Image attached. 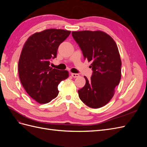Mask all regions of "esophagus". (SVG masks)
Segmentation results:
<instances>
[{
    "instance_id": "1",
    "label": "esophagus",
    "mask_w": 147,
    "mask_h": 147,
    "mask_svg": "<svg viewBox=\"0 0 147 147\" xmlns=\"http://www.w3.org/2000/svg\"><path fill=\"white\" fill-rule=\"evenodd\" d=\"M71 75L74 77V78H77L80 77V75L78 74H75V73H72L71 74Z\"/></svg>"
}]
</instances>
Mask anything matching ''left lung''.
Segmentation results:
<instances>
[{
  "mask_svg": "<svg viewBox=\"0 0 147 147\" xmlns=\"http://www.w3.org/2000/svg\"><path fill=\"white\" fill-rule=\"evenodd\" d=\"M82 51L84 59L91 61L92 74L90 80L78 91L80 99L93 109L106 105L112 98L121 76V61L118 48L109 35L100 30L72 32Z\"/></svg>",
  "mask_w": 147,
  "mask_h": 147,
  "instance_id": "8db88e82",
  "label": "left lung"
}]
</instances>
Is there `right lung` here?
Wrapping results in <instances>:
<instances>
[{"mask_svg": "<svg viewBox=\"0 0 147 147\" xmlns=\"http://www.w3.org/2000/svg\"><path fill=\"white\" fill-rule=\"evenodd\" d=\"M70 34L63 29H46L30 36L22 49L18 63L20 81L28 94L40 104L56 98L58 84L69 77L68 71L53 69L50 64Z\"/></svg>", "mask_w": 147, "mask_h": 147, "instance_id": "add662e5", "label": "right lung"}]
</instances>
